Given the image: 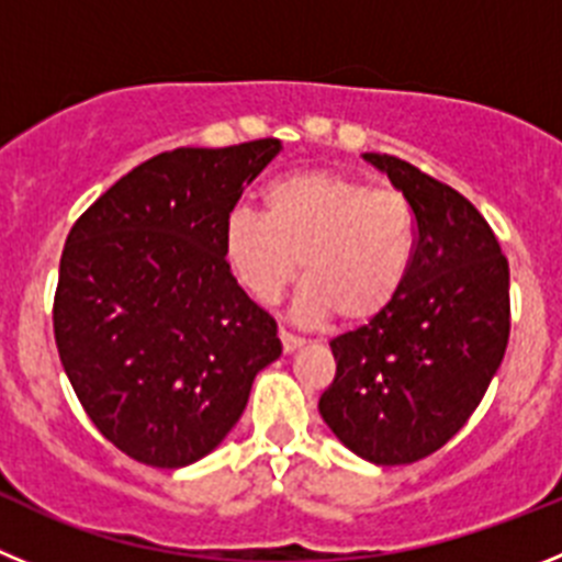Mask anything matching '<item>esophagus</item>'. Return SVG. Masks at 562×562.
I'll use <instances>...</instances> for the list:
<instances>
[{
  "instance_id": "34e87169",
  "label": "esophagus",
  "mask_w": 562,
  "mask_h": 562,
  "mask_svg": "<svg viewBox=\"0 0 562 562\" xmlns=\"http://www.w3.org/2000/svg\"><path fill=\"white\" fill-rule=\"evenodd\" d=\"M278 337H281V346H284V355H292V351H297L301 349V346H304V340H301V337H295V335H290V331H278Z\"/></svg>"
}]
</instances>
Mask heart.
<instances>
[{"label":"heart","instance_id":"b5f03b06","mask_svg":"<svg viewBox=\"0 0 562 562\" xmlns=\"http://www.w3.org/2000/svg\"><path fill=\"white\" fill-rule=\"evenodd\" d=\"M419 225L408 196L340 171H297L270 182L261 216L231 213L222 256L256 304H276L295 281L306 324H369L391 310L414 270Z\"/></svg>","mask_w":562,"mask_h":562}]
</instances>
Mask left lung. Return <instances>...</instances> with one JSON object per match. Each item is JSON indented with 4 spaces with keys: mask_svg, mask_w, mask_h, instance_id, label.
I'll return each instance as SVG.
<instances>
[{
    "mask_svg": "<svg viewBox=\"0 0 562 562\" xmlns=\"http://www.w3.org/2000/svg\"><path fill=\"white\" fill-rule=\"evenodd\" d=\"M408 196L414 270L391 310L329 342L337 374L317 411L380 467L445 448L484 400L509 340V265L470 202L391 154H362Z\"/></svg>",
    "mask_w": 562,
    "mask_h": 562,
    "instance_id": "obj_1",
    "label": "left lung"
}]
</instances>
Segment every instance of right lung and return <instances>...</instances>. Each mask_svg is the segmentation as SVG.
<instances>
[{"label": "right lung", "mask_w": 562, "mask_h": 562, "mask_svg": "<svg viewBox=\"0 0 562 562\" xmlns=\"http://www.w3.org/2000/svg\"><path fill=\"white\" fill-rule=\"evenodd\" d=\"M281 140L173 148L132 168L72 225L53 329L95 428L128 459L188 467L245 414L281 357L278 326L233 281L222 227Z\"/></svg>", "instance_id": "obj_1"}]
</instances>
